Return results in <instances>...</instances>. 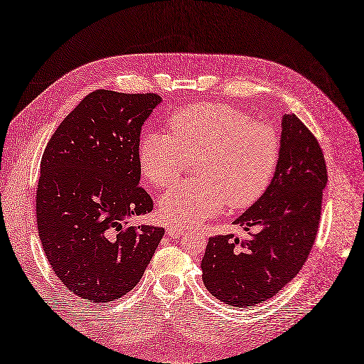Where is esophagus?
Masks as SVG:
<instances>
[{
  "label": "esophagus",
  "mask_w": 364,
  "mask_h": 364,
  "mask_svg": "<svg viewBox=\"0 0 364 364\" xmlns=\"http://www.w3.org/2000/svg\"><path fill=\"white\" fill-rule=\"evenodd\" d=\"M167 233H168V236L173 237V240H176V237L183 236L185 230L181 229V228H176V225H168V228H167Z\"/></svg>",
  "instance_id": "1"
}]
</instances>
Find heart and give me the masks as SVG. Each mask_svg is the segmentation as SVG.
<instances>
[{
  "mask_svg": "<svg viewBox=\"0 0 364 364\" xmlns=\"http://www.w3.org/2000/svg\"><path fill=\"white\" fill-rule=\"evenodd\" d=\"M282 139L272 124L225 104H193L174 111L168 134H149L139 146L143 178L170 186L196 159L198 178L174 185L159 202L167 223L191 225L253 206L277 171Z\"/></svg>",
  "mask_w": 364,
  "mask_h": 364,
  "instance_id": "heart-1",
  "label": "heart"
}]
</instances>
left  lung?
<instances>
[{"instance_id": "left-lung-1", "label": "left lung", "mask_w": 364, "mask_h": 364, "mask_svg": "<svg viewBox=\"0 0 364 364\" xmlns=\"http://www.w3.org/2000/svg\"><path fill=\"white\" fill-rule=\"evenodd\" d=\"M328 174L316 136L295 114L282 122V156L268 190L233 223L257 234L209 237L202 259L206 289L250 307L272 298L306 263L315 244Z\"/></svg>"}]
</instances>
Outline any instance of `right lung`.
I'll return each instance as SVG.
<instances>
[{"label":"right lung","mask_w":364,"mask_h":364,"mask_svg":"<svg viewBox=\"0 0 364 364\" xmlns=\"http://www.w3.org/2000/svg\"><path fill=\"white\" fill-rule=\"evenodd\" d=\"M156 93L95 90L61 122L41 161L37 232L65 287L108 303L140 282L164 229L129 225L154 200L140 183L141 127Z\"/></svg>","instance_id":"obj_1"}]
</instances>
